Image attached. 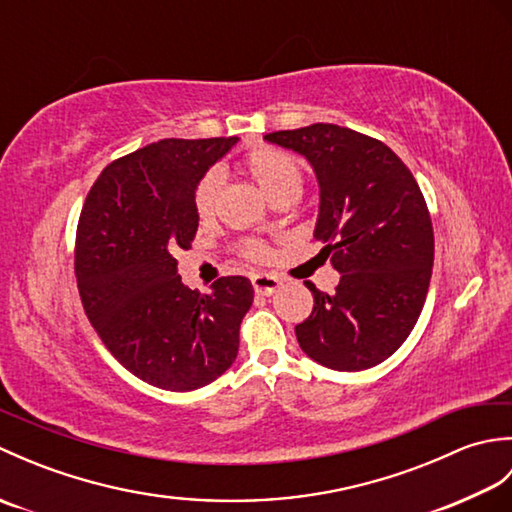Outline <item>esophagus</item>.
Listing matches in <instances>:
<instances>
[{
  "label": "esophagus",
  "instance_id": "1",
  "mask_svg": "<svg viewBox=\"0 0 512 512\" xmlns=\"http://www.w3.org/2000/svg\"><path fill=\"white\" fill-rule=\"evenodd\" d=\"M250 284H253L257 295H273V292L279 290L281 286V279L275 277V275H266V273H259V275H253V279H250Z\"/></svg>",
  "mask_w": 512,
  "mask_h": 512
}]
</instances>
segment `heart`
<instances>
[{
    "label": "heart",
    "instance_id": "obj_1",
    "mask_svg": "<svg viewBox=\"0 0 512 512\" xmlns=\"http://www.w3.org/2000/svg\"><path fill=\"white\" fill-rule=\"evenodd\" d=\"M242 169L253 178L259 189H262L270 200H275L281 193H299L303 182V167L301 162L288 154V151L273 147V145H259L250 149L242 160ZM215 198H217V173L209 171L198 182L193 193V206L195 213L200 217H209L215 211ZM244 255L250 259H264L266 248L257 242L244 244Z\"/></svg>",
    "mask_w": 512,
    "mask_h": 512
}]
</instances>
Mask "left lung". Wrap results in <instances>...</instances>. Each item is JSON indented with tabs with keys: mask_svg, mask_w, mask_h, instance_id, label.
<instances>
[{
	"mask_svg": "<svg viewBox=\"0 0 512 512\" xmlns=\"http://www.w3.org/2000/svg\"><path fill=\"white\" fill-rule=\"evenodd\" d=\"M264 138L317 173L314 237L341 273L332 295L308 284L314 308L295 328L301 350L336 372L383 363L407 341L431 281L433 226L416 178L385 143L347 127L314 123Z\"/></svg>",
	"mask_w": 512,
	"mask_h": 512,
	"instance_id": "8db88e82",
	"label": "left lung"
}]
</instances>
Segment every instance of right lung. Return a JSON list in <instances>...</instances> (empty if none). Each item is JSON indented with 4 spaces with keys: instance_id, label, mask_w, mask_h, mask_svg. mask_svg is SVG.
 <instances>
[{
    "instance_id": "right-lung-1",
    "label": "right lung",
    "mask_w": 512,
    "mask_h": 512,
    "mask_svg": "<svg viewBox=\"0 0 512 512\" xmlns=\"http://www.w3.org/2000/svg\"><path fill=\"white\" fill-rule=\"evenodd\" d=\"M235 143L165 138L114 160L76 226L74 275L92 328L118 363L160 389L191 391L222 376L253 306L246 277H220L200 295L171 255L191 246L195 187Z\"/></svg>"
}]
</instances>
